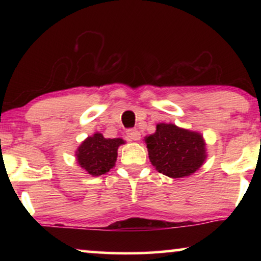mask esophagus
Here are the masks:
<instances>
[{"instance_id": "esophagus-1", "label": "esophagus", "mask_w": 261, "mask_h": 261, "mask_svg": "<svg viewBox=\"0 0 261 261\" xmlns=\"http://www.w3.org/2000/svg\"><path fill=\"white\" fill-rule=\"evenodd\" d=\"M127 137L130 139V140L133 141H138L139 139H140V132H139L138 129H128L127 130Z\"/></svg>"}]
</instances>
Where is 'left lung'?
Returning a JSON list of instances; mask_svg holds the SVG:
<instances>
[{
    "instance_id": "1",
    "label": "left lung",
    "mask_w": 261,
    "mask_h": 261,
    "mask_svg": "<svg viewBox=\"0 0 261 261\" xmlns=\"http://www.w3.org/2000/svg\"><path fill=\"white\" fill-rule=\"evenodd\" d=\"M145 142L149 162L158 172L170 178L195 173L208 156L201 133L174 123H158L154 133L145 137Z\"/></svg>"
}]
</instances>
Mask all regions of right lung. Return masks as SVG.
<instances>
[{
    "label": "right lung",
    "mask_w": 261,
    "mask_h": 261,
    "mask_svg": "<svg viewBox=\"0 0 261 261\" xmlns=\"http://www.w3.org/2000/svg\"><path fill=\"white\" fill-rule=\"evenodd\" d=\"M123 144L126 141L121 138H105L103 134L96 132L78 146L74 153L78 166L92 177L106 174L115 166L117 149Z\"/></svg>",
    "instance_id": "add662e5"
}]
</instances>
